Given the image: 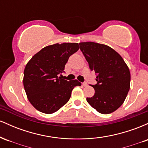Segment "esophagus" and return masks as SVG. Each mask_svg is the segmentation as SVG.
Masks as SVG:
<instances>
[{
    "label": "esophagus",
    "mask_w": 148,
    "mask_h": 148,
    "mask_svg": "<svg viewBox=\"0 0 148 148\" xmlns=\"http://www.w3.org/2000/svg\"><path fill=\"white\" fill-rule=\"evenodd\" d=\"M82 85L84 86H88V84L86 82H84V83H82Z\"/></svg>",
    "instance_id": "34e87169"
}]
</instances>
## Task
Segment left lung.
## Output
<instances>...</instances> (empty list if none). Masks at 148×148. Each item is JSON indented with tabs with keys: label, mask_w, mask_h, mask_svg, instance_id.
<instances>
[{
	"label": "left lung",
	"mask_w": 148,
	"mask_h": 148,
	"mask_svg": "<svg viewBox=\"0 0 148 148\" xmlns=\"http://www.w3.org/2000/svg\"><path fill=\"white\" fill-rule=\"evenodd\" d=\"M79 45L90 69L97 74V84L91 85L94 96L86 100L99 113H111L126 99L130 88V69L121 56L108 46L92 42Z\"/></svg>",
	"instance_id": "left-lung-1"
}]
</instances>
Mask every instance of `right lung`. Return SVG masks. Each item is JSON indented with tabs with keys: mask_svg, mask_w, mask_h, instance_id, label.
I'll use <instances>...</instances> for the list:
<instances>
[{
	"mask_svg": "<svg viewBox=\"0 0 148 148\" xmlns=\"http://www.w3.org/2000/svg\"><path fill=\"white\" fill-rule=\"evenodd\" d=\"M79 49L78 43L47 46L25 65L23 86L30 103L39 111L51 114L58 111L69 101L74 88L81 86L77 80L68 81L58 76Z\"/></svg>",
	"mask_w": 148,
	"mask_h": 148,
	"instance_id": "1",
	"label": "right lung"
}]
</instances>
